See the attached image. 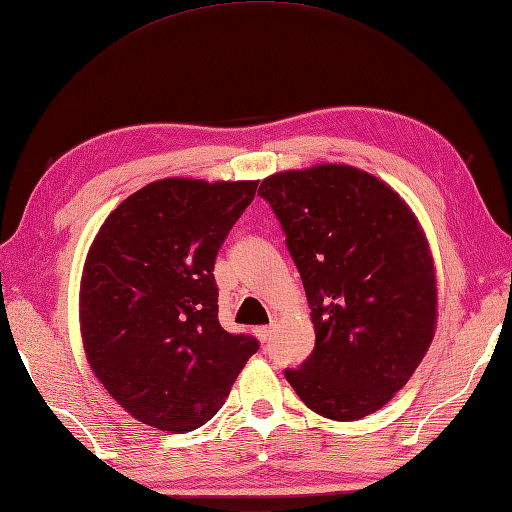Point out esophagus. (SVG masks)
I'll return each instance as SVG.
<instances>
[{"instance_id":"34e87169","label":"esophagus","mask_w":512,"mask_h":512,"mask_svg":"<svg viewBox=\"0 0 512 512\" xmlns=\"http://www.w3.org/2000/svg\"><path fill=\"white\" fill-rule=\"evenodd\" d=\"M270 334H272V327H257V329H255V336H257L261 342H266V340L270 338Z\"/></svg>"}]
</instances>
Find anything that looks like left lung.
<instances>
[{"mask_svg":"<svg viewBox=\"0 0 512 512\" xmlns=\"http://www.w3.org/2000/svg\"><path fill=\"white\" fill-rule=\"evenodd\" d=\"M312 310L314 351L285 379L325 419L358 421L408 384L430 349L436 266L419 218L382 178L316 163L261 181Z\"/></svg>","mask_w":512,"mask_h":512,"instance_id":"obj_1","label":"left lung"}]
</instances>
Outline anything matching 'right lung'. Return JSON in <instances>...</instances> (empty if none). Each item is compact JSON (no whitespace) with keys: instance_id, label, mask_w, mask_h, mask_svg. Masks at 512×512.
<instances>
[{"instance_id":"obj_1","label":"right lung","mask_w":512,"mask_h":512,"mask_svg":"<svg viewBox=\"0 0 512 512\" xmlns=\"http://www.w3.org/2000/svg\"><path fill=\"white\" fill-rule=\"evenodd\" d=\"M259 181L159 178L117 205L82 266L87 362L130 417L192 432L216 414L257 340L218 320L216 255Z\"/></svg>"}]
</instances>
